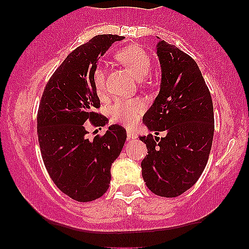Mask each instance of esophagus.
<instances>
[{
	"label": "esophagus",
	"mask_w": 249,
	"mask_h": 249,
	"mask_svg": "<svg viewBox=\"0 0 249 249\" xmlns=\"http://www.w3.org/2000/svg\"><path fill=\"white\" fill-rule=\"evenodd\" d=\"M127 139H134V138H137V134H136V132H134V131H131V130H127Z\"/></svg>",
	"instance_id": "obj_1"
}]
</instances>
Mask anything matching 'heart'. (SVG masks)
<instances>
[{
    "label": "heart",
    "mask_w": 249,
    "mask_h": 249,
    "mask_svg": "<svg viewBox=\"0 0 249 249\" xmlns=\"http://www.w3.org/2000/svg\"><path fill=\"white\" fill-rule=\"evenodd\" d=\"M116 59L126 68L137 78H144L150 73L152 59L147 51L139 45H128L115 53ZM93 87L97 96L104 99L107 96V72L102 67L96 68L92 75ZM142 112V104L138 99H118L110 108V119L113 123H121L126 126H133Z\"/></svg>",
    "instance_id": "obj_1"
}]
</instances>
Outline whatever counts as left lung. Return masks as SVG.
<instances>
[{
    "mask_svg": "<svg viewBox=\"0 0 249 249\" xmlns=\"http://www.w3.org/2000/svg\"><path fill=\"white\" fill-rule=\"evenodd\" d=\"M157 53L160 91L142 117L156 136L141 137L148 153L142 174L151 192L174 198L190 190L206 166L214 133L213 103L192 57L165 41L158 43ZM160 132L165 133L161 139Z\"/></svg>",
    "mask_w": 249,
    "mask_h": 249,
    "instance_id": "1",
    "label": "left lung"
}]
</instances>
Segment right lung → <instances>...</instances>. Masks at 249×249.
I'll return each mask as SVG.
<instances>
[{
  "label": "right lung",
  "mask_w": 249,
  "mask_h": 249,
  "mask_svg": "<svg viewBox=\"0 0 249 249\" xmlns=\"http://www.w3.org/2000/svg\"><path fill=\"white\" fill-rule=\"evenodd\" d=\"M118 35H98L79 45L57 68L45 85L37 112V136L44 166L63 193L79 202L96 200L107 191L111 166L126 139L121 125L88 138L87 124L104 126L107 117L93 87L99 57Z\"/></svg>",
  "instance_id": "obj_1"
}]
</instances>
